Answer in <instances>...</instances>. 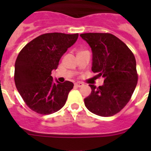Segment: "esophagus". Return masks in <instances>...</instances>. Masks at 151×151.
Returning <instances> with one entry per match:
<instances>
[{
	"instance_id": "obj_1",
	"label": "esophagus",
	"mask_w": 151,
	"mask_h": 151,
	"mask_svg": "<svg viewBox=\"0 0 151 151\" xmlns=\"http://www.w3.org/2000/svg\"><path fill=\"white\" fill-rule=\"evenodd\" d=\"M83 85L84 84L81 82H76V83H75V86H76V87H78V88L82 87Z\"/></svg>"
}]
</instances>
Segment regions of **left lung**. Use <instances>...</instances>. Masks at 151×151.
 <instances>
[{
    "label": "left lung",
    "mask_w": 151,
    "mask_h": 151,
    "mask_svg": "<svg viewBox=\"0 0 151 151\" xmlns=\"http://www.w3.org/2000/svg\"><path fill=\"white\" fill-rule=\"evenodd\" d=\"M92 51L91 70L104 84L89 85L91 92L84 99L91 113L112 116L127 104L138 82L136 60L130 49L119 38L109 33L80 35Z\"/></svg>",
    "instance_id": "8db88e82"
}]
</instances>
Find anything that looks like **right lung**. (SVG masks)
Instances as JSON below:
<instances>
[{
	"instance_id": "obj_1",
	"label": "right lung",
	"mask_w": 151,
	"mask_h": 151,
	"mask_svg": "<svg viewBox=\"0 0 151 151\" xmlns=\"http://www.w3.org/2000/svg\"><path fill=\"white\" fill-rule=\"evenodd\" d=\"M78 34L47 33L31 41L19 52L15 63L16 87L31 110L47 115L65 105L73 83H60L51 75L61 57L76 41Z\"/></svg>"
}]
</instances>
